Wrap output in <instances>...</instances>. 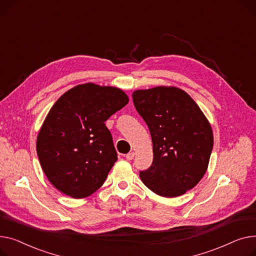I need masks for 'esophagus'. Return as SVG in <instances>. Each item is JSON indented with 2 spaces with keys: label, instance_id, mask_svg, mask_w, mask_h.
<instances>
[{
  "label": "esophagus",
  "instance_id": "esophagus-1",
  "mask_svg": "<svg viewBox=\"0 0 256 256\" xmlns=\"http://www.w3.org/2000/svg\"><path fill=\"white\" fill-rule=\"evenodd\" d=\"M133 157H134V152H130V153H128L127 155H126V159L127 160H132L133 159Z\"/></svg>",
  "mask_w": 256,
  "mask_h": 256
}]
</instances>
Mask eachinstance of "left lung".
Masks as SVG:
<instances>
[{"mask_svg": "<svg viewBox=\"0 0 256 256\" xmlns=\"http://www.w3.org/2000/svg\"><path fill=\"white\" fill-rule=\"evenodd\" d=\"M132 98L153 142V163L140 172L142 183L163 198L185 194L208 170L214 142L211 124L180 88L136 90Z\"/></svg>", "mask_w": 256, "mask_h": 256, "instance_id": "1", "label": "left lung"}]
</instances>
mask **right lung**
Segmentation results:
<instances>
[{
	"label": "right lung",
	"mask_w": 256,
	"mask_h": 256,
	"mask_svg": "<svg viewBox=\"0 0 256 256\" xmlns=\"http://www.w3.org/2000/svg\"><path fill=\"white\" fill-rule=\"evenodd\" d=\"M129 102L116 86L86 82L60 97L38 132L36 148L48 181L73 198L99 189L118 160L104 122Z\"/></svg>",
	"instance_id": "add662e5"
}]
</instances>
